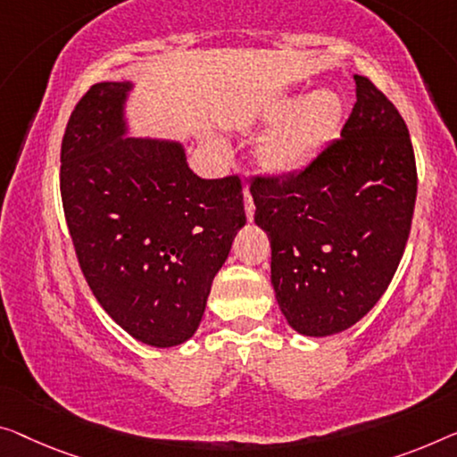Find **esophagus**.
I'll return each instance as SVG.
<instances>
[{
  "label": "esophagus",
  "instance_id": "34e87169",
  "mask_svg": "<svg viewBox=\"0 0 457 457\" xmlns=\"http://www.w3.org/2000/svg\"><path fill=\"white\" fill-rule=\"evenodd\" d=\"M244 209H246V220H254V203H252V195L248 188H244Z\"/></svg>",
  "mask_w": 457,
  "mask_h": 457
}]
</instances>
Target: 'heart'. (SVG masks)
I'll use <instances>...</instances> for the list:
<instances>
[{"label":"heart","mask_w":457,"mask_h":457,"mask_svg":"<svg viewBox=\"0 0 457 457\" xmlns=\"http://www.w3.org/2000/svg\"><path fill=\"white\" fill-rule=\"evenodd\" d=\"M343 119L345 100L328 87L270 102L258 117L262 125H272L256 147L258 166L275 179L302 174L337 137Z\"/></svg>","instance_id":"obj_1"}]
</instances>
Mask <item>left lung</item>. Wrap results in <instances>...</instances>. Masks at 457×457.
<instances>
[{"mask_svg": "<svg viewBox=\"0 0 457 457\" xmlns=\"http://www.w3.org/2000/svg\"><path fill=\"white\" fill-rule=\"evenodd\" d=\"M340 139L294 179H254L256 226L270 240V283L303 337H330L379 302L411 234L417 163L406 122L370 79Z\"/></svg>", "mask_w": 457, "mask_h": 457, "instance_id": "obj_1", "label": "left lung"}]
</instances>
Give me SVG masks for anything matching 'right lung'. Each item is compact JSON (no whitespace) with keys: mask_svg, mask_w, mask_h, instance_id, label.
<instances>
[{"mask_svg":"<svg viewBox=\"0 0 457 457\" xmlns=\"http://www.w3.org/2000/svg\"><path fill=\"white\" fill-rule=\"evenodd\" d=\"M133 81H100L61 143V199L94 297L143 345L187 343L246 223L237 176L199 179L185 145L133 137Z\"/></svg>","mask_w":457,"mask_h":457,"instance_id":"add662e5","label":"right lung"}]
</instances>
